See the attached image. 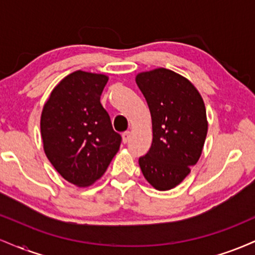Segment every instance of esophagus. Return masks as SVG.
<instances>
[{
  "instance_id": "obj_1",
  "label": "esophagus",
  "mask_w": 255,
  "mask_h": 255,
  "mask_svg": "<svg viewBox=\"0 0 255 255\" xmlns=\"http://www.w3.org/2000/svg\"><path fill=\"white\" fill-rule=\"evenodd\" d=\"M129 137H130V131H125V133L122 134V141H124V144H127V142L129 141Z\"/></svg>"
}]
</instances>
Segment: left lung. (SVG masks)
I'll return each instance as SVG.
<instances>
[{
  "instance_id": "left-lung-1",
  "label": "left lung",
  "mask_w": 255,
  "mask_h": 255,
  "mask_svg": "<svg viewBox=\"0 0 255 255\" xmlns=\"http://www.w3.org/2000/svg\"><path fill=\"white\" fill-rule=\"evenodd\" d=\"M136 85L152 119L151 148L139 158L147 182L158 191L180 184L201 156L207 134L206 109L188 79L166 68L139 73Z\"/></svg>"
}]
</instances>
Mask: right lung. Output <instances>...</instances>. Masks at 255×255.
<instances>
[{"instance_id":"1","label":"right lung","mask_w":255,"mask_h":255,"mask_svg":"<svg viewBox=\"0 0 255 255\" xmlns=\"http://www.w3.org/2000/svg\"><path fill=\"white\" fill-rule=\"evenodd\" d=\"M108 80L104 74L73 72L52 90L42 111L44 152L58 174L78 187L103 176L121 145L101 104Z\"/></svg>"}]
</instances>
